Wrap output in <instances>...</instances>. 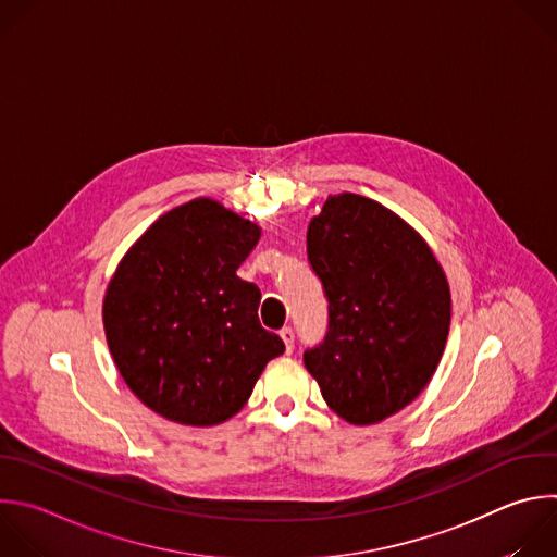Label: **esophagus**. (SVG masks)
Returning a JSON list of instances; mask_svg holds the SVG:
<instances>
[{"label":"esophagus","mask_w":557,"mask_h":557,"mask_svg":"<svg viewBox=\"0 0 557 557\" xmlns=\"http://www.w3.org/2000/svg\"><path fill=\"white\" fill-rule=\"evenodd\" d=\"M280 336H282V341H284V345H286V351L290 354L293 347H295V330L286 325V327L280 330Z\"/></svg>","instance_id":"esophagus-1"}]
</instances>
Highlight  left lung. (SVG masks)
Instances as JSON below:
<instances>
[{"instance_id": "obj_1", "label": "left lung", "mask_w": 557, "mask_h": 557, "mask_svg": "<svg viewBox=\"0 0 557 557\" xmlns=\"http://www.w3.org/2000/svg\"><path fill=\"white\" fill-rule=\"evenodd\" d=\"M306 240L327 297V332L304 364L338 418L379 424L422 394L442 360L444 269L411 225L360 195L327 197Z\"/></svg>"}]
</instances>
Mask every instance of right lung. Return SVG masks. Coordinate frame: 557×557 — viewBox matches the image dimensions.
<instances>
[{
	"instance_id": "add662e5",
	"label": "right lung",
	"mask_w": 557,
	"mask_h": 557,
	"mask_svg": "<svg viewBox=\"0 0 557 557\" xmlns=\"http://www.w3.org/2000/svg\"><path fill=\"white\" fill-rule=\"evenodd\" d=\"M260 227L212 199L159 216L117 264L102 301L128 389L161 418L214 426L249 400L284 341L258 319L260 288L236 275Z\"/></svg>"
}]
</instances>
